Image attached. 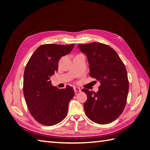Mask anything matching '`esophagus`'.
<instances>
[{"mask_svg": "<svg viewBox=\"0 0 150 150\" xmlns=\"http://www.w3.org/2000/svg\"><path fill=\"white\" fill-rule=\"evenodd\" d=\"M74 92H75L76 94L78 93L81 91V89L78 87H74Z\"/></svg>", "mask_w": 150, "mask_h": 150, "instance_id": "1", "label": "esophagus"}]
</instances>
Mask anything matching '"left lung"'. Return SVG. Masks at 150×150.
I'll use <instances>...</instances> for the list:
<instances>
[{
    "label": "left lung",
    "mask_w": 150,
    "mask_h": 150,
    "mask_svg": "<svg viewBox=\"0 0 150 150\" xmlns=\"http://www.w3.org/2000/svg\"><path fill=\"white\" fill-rule=\"evenodd\" d=\"M78 47L88 57L89 76L100 83L97 93L81 90L88 97L84 104L85 114L96 123H110L121 115L126 104L129 81L125 66L106 44L92 42L79 44Z\"/></svg>",
    "instance_id": "1"
}]
</instances>
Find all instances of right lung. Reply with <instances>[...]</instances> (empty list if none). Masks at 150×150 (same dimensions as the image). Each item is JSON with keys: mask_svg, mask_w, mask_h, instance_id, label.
<instances>
[{"mask_svg": "<svg viewBox=\"0 0 150 150\" xmlns=\"http://www.w3.org/2000/svg\"><path fill=\"white\" fill-rule=\"evenodd\" d=\"M74 44H44L35 50L24 73L23 92L28 110L34 118L45 126H52L64 120L68 104L74 96L69 86L65 89L53 86L51 76L58 70L60 58L69 54Z\"/></svg>", "mask_w": 150, "mask_h": 150, "instance_id": "1", "label": "right lung"}]
</instances>
